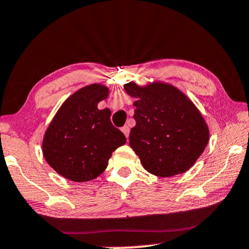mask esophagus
I'll use <instances>...</instances> for the list:
<instances>
[{"label": "esophagus", "instance_id": "esophagus-1", "mask_svg": "<svg viewBox=\"0 0 249 249\" xmlns=\"http://www.w3.org/2000/svg\"><path fill=\"white\" fill-rule=\"evenodd\" d=\"M121 130H122V133L124 134V136L128 139V136H129V127H128V125H124Z\"/></svg>", "mask_w": 249, "mask_h": 249}]
</instances>
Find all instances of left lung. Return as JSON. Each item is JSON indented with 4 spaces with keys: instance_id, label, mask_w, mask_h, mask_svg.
Returning a JSON list of instances; mask_svg holds the SVG:
<instances>
[{
    "instance_id": "left-lung-1",
    "label": "left lung",
    "mask_w": 249,
    "mask_h": 249,
    "mask_svg": "<svg viewBox=\"0 0 249 249\" xmlns=\"http://www.w3.org/2000/svg\"><path fill=\"white\" fill-rule=\"evenodd\" d=\"M135 99V127L129 145L143 168L160 177H172L195 165L210 141V129L200 110L174 85L155 80L140 86L124 84Z\"/></svg>"
}]
</instances>
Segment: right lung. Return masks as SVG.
Instances as JSON below:
<instances>
[{
  "label": "right lung",
  "instance_id": "1",
  "mask_svg": "<svg viewBox=\"0 0 249 249\" xmlns=\"http://www.w3.org/2000/svg\"><path fill=\"white\" fill-rule=\"evenodd\" d=\"M109 89L90 84L61 104L42 142L43 156L53 170L72 182H89L106 170L112 153L125 143L110 122V110L99 109Z\"/></svg>",
  "mask_w": 249,
  "mask_h": 249
}]
</instances>
